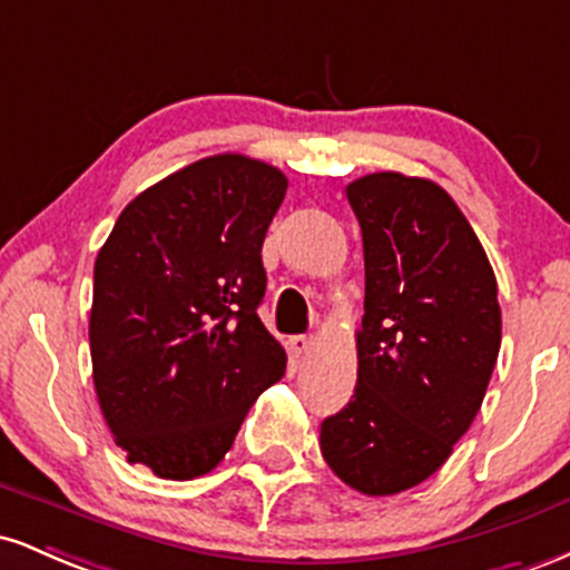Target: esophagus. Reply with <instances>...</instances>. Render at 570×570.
I'll return each mask as SVG.
<instances>
[{
	"mask_svg": "<svg viewBox=\"0 0 570 570\" xmlns=\"http://www.w3.org/2000/svg\"><path fill=\"white\" fill-rule=\"evenodd\" d=\"M313 345H316V340H313L311 335H294L289 340V348L294 356H305V353L313 351Z\"/></svg>",
	"mask_w": 570,
	"mask_h": 570,
	"instance_id": "1",
	"label": "esophagus"
}]
</instances>
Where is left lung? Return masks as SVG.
<instances>
[{
  "mask_svg": "<svg viewBox=\"0 0 570 570\" xmlns=\"http://www.w3.org/2000/svg\"><path fill=\"white\" fill-rule=\"evenodd\" d=\"M345 195L364 244L358 372L318 444L345 485L394 495L429 480L480 412L501 348L499 286L434 181L381 171Z\"/></svg>",
  "mask_w": 570,
  "mask_h": 570,
  "instance_id": "obj_1",
  "label": "left lung"
}]
</instances>
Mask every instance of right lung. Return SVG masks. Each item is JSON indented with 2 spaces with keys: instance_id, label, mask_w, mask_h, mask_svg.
<instances>
[{
  "instance_id": "right-lung-1",
  "label": "right lung",
  "mask_w": 570,
  "mask_h": 570,
  "mask_svg": "<svg viewBox=\"0 0 570 570\" xmlns=\"http://www.w3.org/2000/svg\"><path fill=\"white\" fill-rule=\"evenodd\" d=\"M286 176L214 155L122 208L96 257L90 358L117 448L163 480L208 474L286 353L257 307Z\"/></svg>"
}]
</instances>
